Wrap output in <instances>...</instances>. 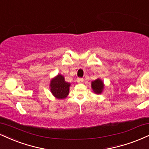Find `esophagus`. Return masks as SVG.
<instances>
[{"mask_svg": "<svg viewBox=\"0 0 149 149\" xmlns=\"http://www.w3.org/2000/svg\"><path fill=\"white\" fill-rule=\"evenodd\" d=\"M77 81L78 83H81V82L84 81V79L83 78H77Z\"/></svg>", "mask_w": 149, "mask_h": 149, "instance_id": "34e87169", "label": "esophagus"}]
</instances>
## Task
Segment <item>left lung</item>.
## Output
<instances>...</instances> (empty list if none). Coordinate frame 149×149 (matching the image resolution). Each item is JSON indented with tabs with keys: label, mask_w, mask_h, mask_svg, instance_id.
Wrapping results in <instances>:
<instances>
[{
	"label": "left lung",
	"mask_w": 149,
	"mask_h": 149,
	"mask_svg": "<svg viewBox=\"0 0 149 149\" xmlns=\"http://www.w3.org/2000/svg\"><path fill=\"white\" fill-rule=\"evenodd\" d=\"M91 87L95 93H96V94H101L104 88V82L100 79H97L92 81Z\"/></svg>",
	"instance_id": "1"
}]
</instances>
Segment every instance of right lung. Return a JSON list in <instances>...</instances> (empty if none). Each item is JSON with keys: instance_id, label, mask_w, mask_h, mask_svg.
Masks as SVG:
<instances>
[{"instance_id": "1", "label": "right lung", "mask_w": 149, "mask_h": 149, "mask_svg": "<svg viewBox=\"0 0 149 149\" xmlns=\"http://www.w3.org/2000/svg\"><path fill=\"white\" fill-rule=\"evenodd\" d=\"M70 84L66 82L64 77L58 74L50 81L49 88L52 94L57 99H65L69 94Z\"/></svg>"}]
</instances>
